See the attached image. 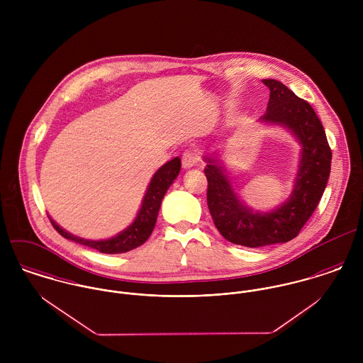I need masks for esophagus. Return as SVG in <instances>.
Listing matches in <instances>:
<instances>
[{"label": "esophagus", "mask_w": 363, "mask_h": 363, "mask_svg": "<svg viewBox=\"0 0 363 363\" xmlns=\"http://www.w3.org/2000/svg\"><path fill=\"white\" fill-rule=\"evenodd\" d=\"M199 162H200V154L194 150L186 151L182 156V164L184 169H190V167L196 166Z\"/></svg>", "instance_id": "obj_1"}]
</instances>
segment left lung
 <instances>
[{
    "label": "left lung",
    "mask_w": 363,
    "mask_h": 363,
    "mask_svg": "<svg viewBox=\"0 0 363 363\" xmlns=\"http://www.w3.org/2000/svg\"><path fill=\"white\" fill-rule=\"evenodd\" d=\"M269 88V101L261 121L282 124L302 144V156L294 191L282 207L259 213L245 207L220 160L206 157L207 203L219 233L229 242L246 247L285 243L299 235L317 207L331 170V148L315 111L277 79H262Z\"/></svg>",
    "instance_id": "left-lung-1"
}]
</instances>
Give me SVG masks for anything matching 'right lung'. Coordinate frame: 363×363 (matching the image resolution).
<instances>
[{
	"label": "right lung",
	"instance_id": "obj_1",
	"mask_svg": "<svg viewBox=\"0 0 363 363\" xmlns=\"http://www.w3.org/2000/svg\"><path fill=\"white\" fill-rule=\"evenodd\" d=\"M180 167H182L180 157H174V159L169 160L167 163H164L156 172L151 183H150V186H148V190L145 193L143 206L140 208V212H138L135 220L124 232H121L120 235H117L111 239H107V240H85V239L77 238V236L65 232L62 228H60L50 218L52 228L62 238L69 239L75 243L88 246L91 249H95L101 253L117 255V253L130 252V250L141 246L143 243H145L147 239L151 236V233L155 228L156 218H157L160 203H162L167 189L170 187L173 180L180 173Z\"/></svg>",
	"mask_w": 363,
	"mask_h": 363
}]
</instances>
